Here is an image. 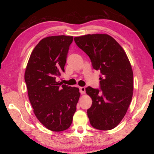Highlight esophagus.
Returning <instances> with one entry per match:
<instances>
[{
    "label": "esophagus",
    "mask_w": 154,
    "mask_h": 154,
    "mask_svg": "<svg viewBox=\"0 0 154 154\" xmlns=\"http://www.w3.org/2000/svg\"><path fill=\"white\" fill-rule=\"evenodd\" d=\"M79 91L82 94H83L85 92V88L84 87H79Z\"/></svg>",
    "instance_id": "34e87169"
}]
</instances>
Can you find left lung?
I'll return each mask as SVG.
<instances>
[{
    "mask_svg": "<svg viewBox=\"0 0 154 154\" xmlns=\"http://www.w3.org/2000/svg\"><path fill=\"white\" fill-rule=\"evenodd\" d=\"M75 42L90 58L94 69L100 71L99 88L85 91L92 100L87 110L90 124L96 129L109 130L122 121L132 100L133 72L123 48L105 34L74 38Z\"/></svg>",
    "mask_w": 154,
    "mask_h": 154,
    "instance_id": "8db88e82",
    "label": "left lung"
}]
</instances>
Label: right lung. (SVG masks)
I'll use <instances>...</instances> for the list:
<instances>
[{
	"instance_id": "1",
	"label": "right lung",
	"mask_w": 154,
	"mask_h": 154,
	"mask_svg": "<svg viewBox=\"0 0 154 154\" xmlns=\"http://www.w3.org/2000/svg\"><path fill=\"white\" fill-rule=\"evenodd\" d=\"M72 36L44 38L33 49L24 79L34 113L47 128L63 131L71 126L80 93L79 88L57 82L64 66Z\"/></svg>"
}]
</instances>
